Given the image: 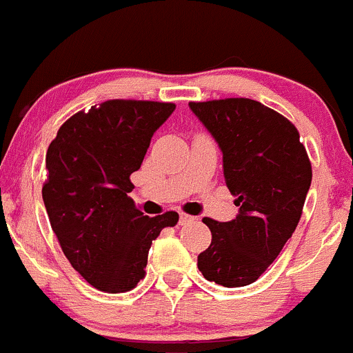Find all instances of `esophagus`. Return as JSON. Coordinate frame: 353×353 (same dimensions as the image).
<instances>
[{
  "instance_id": "1",
  "label": "esophagus",
  "mask_w": 353,
  "mask_h": 353,
  "mask_svg": "<svg viewBox=\"0 0 353 353\" xmlns=\"http://www.w3.org/2000/svg\"><path fill=\"white\" fill-rule=\"evenodd\" d=\"M190 221H194V217L188 216V214H183V212L180 214V224H187V223H190Z\"/></svg>"
}]
</instances>
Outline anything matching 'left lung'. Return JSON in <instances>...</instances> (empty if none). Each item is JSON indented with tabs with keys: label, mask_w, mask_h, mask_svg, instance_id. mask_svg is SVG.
<instances>
[{
	"label": "left lung",
	"mask_w": 353,
	"mask_h": 353,
	"mask_svg": "<svg viewBox=\"0 0 353 353\" xmlns=\"http://www.w3.org/2000/svg\"><path fill=\"white\" fill-rule=\"evenodd\" d=\"M223 152L224 180L238 216L228 223L203 217L210 246L199 270L224 287L253 284L296 231L311 187V163L299 132L285 117L250 98L190 101Z\"/></svg>",
	"instance_id": "1"
}]
</instances>
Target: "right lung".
Instances as JSON below:
<instances>
[{"instance_id":"add662e5","label":"right lung","mask_w":353,"mask_h":353,"mask_svg":"<svg viewBox=\"0 0 353 353\" xmlns=\"http://www.w3.org/2000/svg\"><path fill=\"white\" fill-rule=\"evenodd\" d=\"M173 110L159 101H103L68 119L47 150L42 199L50 226L72 268L98 290L134 289L152 241L178 223L173 210L144 216L129 197L130 175Z\"/></svg>"}]
</instances>
